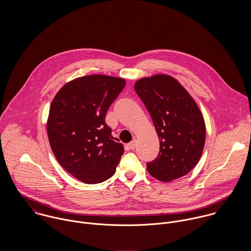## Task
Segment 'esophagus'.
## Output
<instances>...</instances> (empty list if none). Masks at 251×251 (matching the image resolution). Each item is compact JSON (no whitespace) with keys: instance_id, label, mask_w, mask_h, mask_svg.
I'll use <instances>...</instances> for the list:
<instances>
[{"instance_id":"1","label":"esophagus","mask_w":251,"mask_h":251,"mask_svg":"<svg viewBox=\"0 0 251 251\" xmlns=\"http://www.w3.org/2000/svg\"><path fill=\"white\" fill-rule=\"evenodd\" d=\"M128 147L130 150H134L136 147V140H132L130 143L128 144Z\"/></svg>"}]
</instances>
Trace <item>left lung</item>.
Wrapping results in <instances>:
<instances>
[{"instance_id": "1", "label": "left lung", "mask_w": 251, "mask_h": 251, "mask_svg": "<svg viewBox=\"0 0 251 251\" xmlns=\"http://www.w3.org/2000/svg\"><path fill=\"white\" fill-rule=\"evenodd\" d=\"M159 138L157 157L147 163L156 179L171 181L198 163L206 140V126L195 100L178 80L166 74L144 77L134 85Z\"/></svg>"}]
</instances>
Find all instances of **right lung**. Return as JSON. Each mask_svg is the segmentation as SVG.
Segmentation results:
<instances>
[{"label": "right lung", "mask_w": 251, "mask_h": 251, "mask_svg": "<svg viewBox=\"0 0 251 251\" xmlns=\"http://www.w3.org/2000/svg\"><path fill=\"white\" fill-rule=\"evenodd\" d=\"M125 85L123 78L87 75L65 84L52 100L47 120L52 151L66 171L85 183L112 177L124 153L105 116Z\"/></svg>", "instance_id": "1"}]
</instances>
